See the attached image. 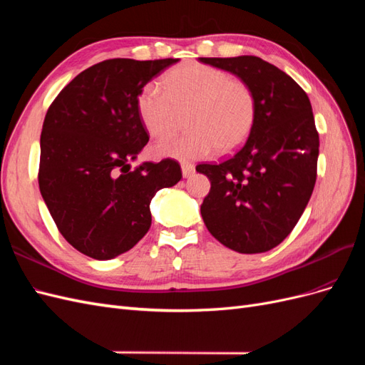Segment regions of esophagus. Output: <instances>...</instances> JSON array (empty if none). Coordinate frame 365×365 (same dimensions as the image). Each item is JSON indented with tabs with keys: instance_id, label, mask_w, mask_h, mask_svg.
Returning a JSON list of instances; mask_svg holds the SVG:
<instances>
[{
	"instance_id": "esophagus-1",
	"label": "esophagus",
	"mask_w": 365,
	"mask_h": 365,
	"mask_svg": "<svg viewBox=\"0 0 365 365\" xmlns=\"http://www.w3.org/2000/svg\"><path fill=\"white\" fill-rule=\"evenodd\" d=\"M181 170H182L184 178H190V176L195 173V165L190 164V163H182Z\"/></svg>"
}]
</instances>
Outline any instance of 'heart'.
Here are the masks:
<instances>
[{"label": "heart", "instance_id": "obj_1", "mask_svg": "<svg viewBox=\"0 0 365 365\" xmlns=\"http://www.w3.org/2000/svg\"><path fill=\"white\" fill-rule=\"evenodd\" d=\"M165 88L158 82L143 86L138 96V114L153 137L168 134L178 109L190 108L182 134L160 140L153 152L163 158L181 161L202 160L233 152L244 145L256 121V101L244 82L210 65L189 62L165 76Z\"/></svg>", "mask_w": 365, "mask_h": 365}]
</instances>
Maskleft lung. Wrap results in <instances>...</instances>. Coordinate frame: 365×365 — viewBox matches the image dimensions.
<instances>
[{"label":"left lung","instance_id":"obj_1","mask_svg":"<svg viewBox=\"0 0 365 365\" xmlns=\"http://www.w3.org/2000/svg\"><path fill=\"white\" fill-rule=\"evenodd\" d=\"M200 61L237 76L256 101L242 149L196 165L212 184L201 205L204 224L230 250L269 251L288 237L314 192L319 140L311 102L291 76L257 56Z\"/></svg>","mask_w":365,"mask_h":365}]
</instances>
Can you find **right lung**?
Segmentation results:
<instances>
[{
	"label": "right lung",
	"instance_id": "right-lung-1",
	"mask_svg": "<svg viewBox=\"0 0 365 365\" xmlns=\"http://www.w3.org/2000/svg\"><path fill=\"white\" fill-rule=\"evenodd\" d=\"M178 59H109L86 68L48 108L41 134L39 190L61 235L96 260L129 251L152 222L150 201L182 178L173 160L130 161L148 145L138 96Z\"/></svg>",
	"mask_w": 365,
	"mask_h": 365
}]
</instances>
